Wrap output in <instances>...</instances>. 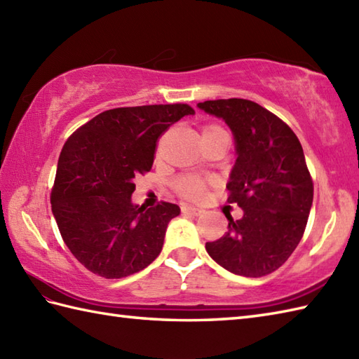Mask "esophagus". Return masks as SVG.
<instances>
[{
    "instance_id": "obj_1",
    "label": "esophagus",
    "mask_w": 359,
    "mask_h": 359,
    "mask_svg": "<svg viewBox=\"0 0 359 359\" xmlns=\"http://www.w3.org/2000/svg\"><path fill=\"white\" fill-rule=\"evenodd\" d=\"M182 212H184V215H191V216H201V215H202V210H199V208H196V207H188V205H184V207H182Z\"/></svg>"
}]
</instances>
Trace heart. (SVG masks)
<instances>
[{"instance_id":"heart-1","label":"heart","mask_w":359,"mask_h":359,"mask_svg":"<svg viewBox=\"0 0 359 359\" xmlns=\"http://www.w3.org/2000/svg\"><path fill=\"white\" fill-rule=\"evenodd\" d=\"M220 126L217 125H207L203 126L202 129V137L211 134V133H216L220 131ZM211 179L210 177H201V175H194V174H185V175H180L174 180V189L177 191V194H180L182 197H185V199L189 201H197L203 197V194L207 193L208 185L211 184Z\"/></svg>"}]
</instances>
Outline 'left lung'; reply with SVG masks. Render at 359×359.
<instances>
[{
	"mask_svg": "<svg viewBox=\"0 0 359 359\" xmlns=\"http://www.w3.org/2000/svg\"><path fill=\"white\" fill-rule=\"evenodd\" d=\"M224 118L238 158L226 184L228 201L243 210L228 219V231L207 242L208 255L239 276L276 271L302 239L313 202V180L301 142L287 123L261 104L243 98L197 104Z\"/></svg>",
	"mask_w": 359,
	"mask_h": 359,
	"instance_id": "obj_1",
	"label": "left lung"
}]
</instances>
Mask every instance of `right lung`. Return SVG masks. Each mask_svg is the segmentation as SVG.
Listing matches in <instances>:
<instances>
[{"label":"right lung","mask_w":359,"mask_h":359,"mask_svg":"<svg viewBox=\"0 0 359 359\" xmlns=\"http://www.w3.org/2000/svg\"><path fill=\"white\" fill-rule=\"evenodd\" d=\"M194 114L189 104H148L98 114L66 140L50 203L67 248L89 271L106 279L134 274L163 247L175 203L143 208L131 202L134 180L151 171L168 128Z\"/></svg>","instance_id":"1"}]
</instances>
